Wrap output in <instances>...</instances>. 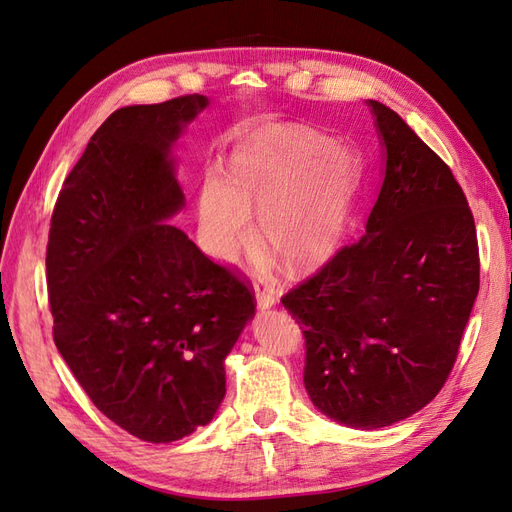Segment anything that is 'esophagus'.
I'll return each mask as SVG.
<instances>
[{
    "mask_svg": "<svg viewBox=\"0 0 512 512\" xmlns=\"http://www.w3.org/2000/svg\"><path fill=\"white\" fill-rule=\"evenodd\" d=\"M254 297H256V305L258 309H271L277 303V294L273 288L267 286H258L254 288Z\"/></svg>",
    "mask_w": 512,
    "mask_h": 512,
    "instance_id": "34e87169",
    "label": "esophagus"
}]
</instances>
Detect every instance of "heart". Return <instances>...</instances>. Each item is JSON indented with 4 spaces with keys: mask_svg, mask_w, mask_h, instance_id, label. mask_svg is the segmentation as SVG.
Instances as JSON below:
<instances>
[{
    "mask_svg": "<svg viewBox=\"0 0 512 512\" xmlns=\"http://www.w3.org/2000/svg\"><path fill=\"white\" fill-rule=\"evenodd\" d=\"M331 145L301 126H271L232 151L226 179L209 170L196 203L207 254L235 262L250 250L256 213L262 241L286 267L305 269L327 258L344 230L356 181L350 153Z\"/></svg>",
    "mask_w": 512,
    "mask_h": 512,
    "instance_id": "obj_1",
    "label": "heart"
}]
</instances>
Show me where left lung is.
Listing matches in <instances>:
<instances>
[{
  "mask_svg": "<svg viewBox=\"0 0 512 512\" xmlns=\"http://www.w3.org/2000/svg\"><path fill=\"white\" fill-rule=\"evenodd\" d=\"M367 106L384 179L363 237L282 299L303 327L309 399L352 429L389 427L438 395L480 269L472 211L451 168L389 106Z\"/></svg>",
  "mask_w": 512,
  "mask_h": 512,
  "instance_id": "left-lung-1",
  "label": "left lung"
}]
</instances>
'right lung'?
<instances>
[{
  "label": "right lung",
  "mask_w": 512,
  "mask_h": 512,
  "mask_svg": "<svg viewBox=\"0 0 512 512\" xmlns=\"http://www.w3.org/2000/svg\"><path fill=\"white\" fill-rule=\"evenodd\" d=\"M207 96L123 106L91 136L59 192L46 284L59 354L94 406L168 444L213 421L224 361L254 299L177 226L173 147Z\"/></svg>",
  "instance_id": "right-lung-1"
}]
</instances>
